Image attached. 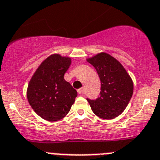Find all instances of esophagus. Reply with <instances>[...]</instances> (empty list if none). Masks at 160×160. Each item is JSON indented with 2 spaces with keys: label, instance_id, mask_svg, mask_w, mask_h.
Instances as JSON below:
<instances>
[{
  "label": "esophagus",
  "instance_id": "1",
  "mask_svg": "<svg viewBox=\"0 0 160 160\" xmlns=\"http://www.w3.org/2000/svg\"><path fill=\"white\" fill-rule=\"evenodd\" d=\"M78 93L80 94V95H83L84 94V88H81L78 89Z\"/></svg>",
  "mask_w": 160,
  "mask_h": 160
}]
</instances>
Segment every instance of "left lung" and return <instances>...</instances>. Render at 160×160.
<instances>
[{"mask_svg": "<svg viewBox=\"0 0 160 160\" xmlns=\"http://www.w3.org/2000/svg\"><path fill=\"white\" fill-rule=\"evenodd\" d=\"M87 61L95 68L101 81L99 97L87 98L92 111L103 119L118 117L126 108L132 95V79L122 64L108 53H98Z\"/></svg>", "mask_w": 160, "mask_h": 160, "instance_id": "1", "label": "left lung"}]
</instances>
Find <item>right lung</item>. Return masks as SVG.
<instances>
[{
  "label": "right lung",
  "instance_id": "obj_1",
  "mask_svg": "<svg viewBox=\"0 0 160 160\" xmlns=\"http://www.w3.org/2000/svg\"><path fill=\"white\" fill-rule=\"evenodd\" d=\"M70 65L69 58L53 54L40 65L30 80L27 92L28 102L45 120H61L75 102L77 91L64 79Z\"/></svg>",
  "mask_w": 160,
  "mask_h": 160
}]
</instances>
